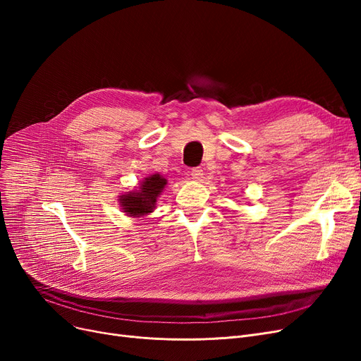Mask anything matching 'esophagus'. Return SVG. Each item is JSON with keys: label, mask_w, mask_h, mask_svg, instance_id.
<instances>
[{"label": "esophagus", "mask_w": 361, "mask_h": 361, "mask_svg": "<svg viewBox=\"0 0 361 361\" xmlns=\"http://www.w3.org/2000/svg\"><path fill=\"white\" fill-rule=\"evenodd\" d=\"M188 176H190L192 180H200L203 177V171L200 168H193V169H190Z\"/></svg>", "instance_id": "esophagus-1"}]
</instances>
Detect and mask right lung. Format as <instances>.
<instances>
[{
    "label": "right lung",
    "mask_w": 361,
    "mask_h": 361,
    "mask_svg": "<svg viewBox=\"0 0 361 361\" xmlns=\"http://www.w3.org/2000/svg\"><path fill=\"white\" fill-rule=\"evenodd\" d=\"M166 180L159 174H154L145 178L140 184L139 192H128L126 196H121V204L124 212L130 216H142L154 211L157 197L164 190Z\"/></svg>",
    "instance_id": "right-lung-1"
}]
</instances>
